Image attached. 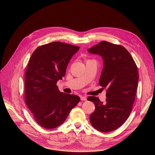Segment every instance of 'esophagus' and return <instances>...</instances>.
Wrapping results in <instances>:
<instances>
[{
  "mask_svg": "<svg viewBox=\"0 0 155 155\" xmlns=\"http://www.w3.org/2000/svg\"><path fill=\"white\" fill-rule=\"evenodd\" d=\"M80 99L82 101H87V97H84V96H81L80 97Z\"/></svg>",
  "mask_w": 155,
  "mask_h": 155,
  "instance_id": "1",
  "label": "esophagus"
}]
</instances>
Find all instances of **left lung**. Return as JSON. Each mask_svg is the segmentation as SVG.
I'll use <instances>...</instances> for the list:
<instances>
[{
  "instance_id": "left-lung-1",
  "label": "left lung",
  "mask_w": 155,
  "mask_h": 155,
  "mask_svg": "<svg viewBox=\"0 0 155 155\" xmlns=\"http://www.w3.org/2000/svg\"><path fill=\"white\" fill-rule=\"evenodd\" d=\"M87 51L102 58L104 68L99 84L107 88L104 103L97 97H88L95 106L90 121L98 131L110 132L123 125L131 114L139 80L137 68L131 55L120 45L104 41Z\"/></svg>"
}]
</instances>
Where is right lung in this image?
Returning <instances> with one entry per match:
<instances>
[{"label":"right lung","mask_w":155,"mask_h":155,"mask_svg":"<svg viewBox=\"0 0 155 155\" xmlns=\"http://www.w3.org/2000/svg\"><path fill=\"white\" fill-rule=\"evenodd\" d=\"M78 46L55 41L38 47L25 73V102L36 121L46 129L61 125L80 97L60 92L56 83L65 75Z\"/></svg>","instance_id":"obj_1"}]
</instances>
